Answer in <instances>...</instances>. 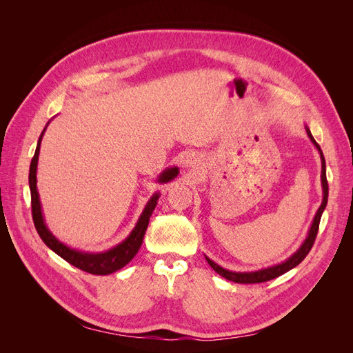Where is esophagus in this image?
<instances>
[{"label":"esophagus","mask_w":353,"mask_h":353,"mask_svg":"<svg viewBox=\"0 0 353 353\" xmlns=\"http://www.w3.org/2000/svg\"><path fill=\"white\" fill-rule=\"evenodd\" d=\"M199 163H200V156H199L197 153L190 154V156H188V159L185 160V165H187V166H190V168H197V166H199Z\"/></svg>","instance_id":"obj_1"}]
</instances>
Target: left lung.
I'll return each mask as SVG.
<instances>
[{
    "instance_id": "1",
    "label": "left lung",
    "mask_w": 353,
    "mask_h": 353,
    "mask_svg": "<svg viewBox=\"0 0 353 353\" xmlns=\"http://www.w3.org/2000/svg\"><path fill=\"white\" fill-rule=\"evenodd\" d=\"M311 137V135H309ZM312 138V137H311ZM314 141V140H312ZM315 143V141H314ZM323 157V156H321ZM321 181H323V203H321V208L318 209L316 216L314 219V225L311 228V232H309V237L306 239V241L303 243V245L299 252H296L292 258H288L285 262L279 263V265H274V266H268V268H262V270H256V271H239V270H231V268H225V266L221 265L219 262H216L210 256H206V261L209 262V265L212 266L213 270H215L218 274H221L222 276H225L227 280H231L234 283H243V284H250V283H261V281H266V280H271L275 279V276H279L284 272H287L288 270H292L293 266H296L297 263H301L303 261L305 256L311 250L312 244L315 241V237L318 234V228H319V221H321L323 216V210L327 205V197H328V184H327V174H325V162H324V157H323V175H321Z\"/></svg>"
}]
</instances>
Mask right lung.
Listing matches in <instances>:
<instances>
[{
    "label": "right lung",
    "mask_w": 353,
    "mask_h": 353,
    "mask_svg": "<svg viewBox=\"0 0 353 353\" xmlns=\"http://www.w3.org/2000/svg\"><path fill=\"white\" fill-rule=\"evenodd\" d=\"M38 152L39 145L37 147L35 154L30 160L29 168V190H30V209H32V218H34L35 228L50 249L54 250L63 259L68 261L69 263L74 265L77 268L87 271L90 274L97 275H105L112 274L117 270L123 268V266L130 262L134 256L137 254L138 249L141 248L144 232L148 225V219L152 216V212L154 210L159 199V191L154 193L150 199H148L147 205L144 206L141 215L138 216L134 228L130 231V234L125 239H122L119 243H116L108 249H103L99 252H85L73 249L72 245L60 241L56 236H52V232L47 228L41 215V208L38 201V193H37V162H38ZM179 174V169L168 168L162 174L159 175V183H169L174 178H176Z\"/></svg>",
    "instance_id": "1"
}]
</instances>
